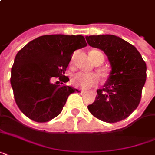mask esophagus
Segmentation results:
<instances>
[{
    "label": "esophagus",
    "mask_w": 155,
    "mask_h": 155,
    "mask_svg": "<svg viewBox=\"0 0 155 155\" xmlns=\"http://www.w3.org/2000/svg\"><path fill=\"white\" fill-rule=\"evenodd\" d=\"M80 92H81V93H84V92H85V90H80Z\"/></svg>",
    "instance_id": "esophagus-1"
}]
</instances>
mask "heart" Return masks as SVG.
<instances>
[{
	"label": "heart",
	"instance_id": "obj_1",
	"mask_svg": "<svg viewBox=\"0 0 155 155\" xmlns=\"http://www.w3.org/2000/svg\"><path fill=\"white\" fill-rule=\"evenodd\" d=\"M89 54L93 62L96 60L97 55H99V54L103 55L101 52L96 51V50L90 51ZM71 82L75 87L83 88V89H88L94 86H97L99 84L100 78L98 75L95 74V73L78 72L72 76Z\"/></svg>",
	"mask_w": 155,
	"mask_h": 155
}]
</instances>
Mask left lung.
Returning <instances> with one entry per match:
<instances>
[{
	"mask_svg": "<svg viewBox=\"0 0 155 155\" xmlns=\"http://www.w3.org/2000/svg\"><path fill=\"white\" fill-rule=\"evenodd\" d=\"M90 47L104 52L112 71L95 101L87 108L95 117L108 123L127 118L137 108L147 80V64L136 47L112 35L85 37Z\"/></svg>",
	"mask_w": 155,
	"mask_h": 155,
	"instance_id": "left-lung-1",
	"label": "left lung"
}]
</instances>
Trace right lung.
Listing matches in <instances>:
<instances>
[{
    "mask_svg": "<svg viewBox=\"0 0 155 155\" xmlns=\"http://www.w3.org/2000/svg\"><path fill=\"white\" fill-rule=\"evenodd\" d=\"M87 46L82 35H43L18 52L11 69L10 83L18 108L36 122H47L60 114L69 95L79 92L71 86L66 69L75 50ZM58 82V81H57Z\"/></svg>",
    "mask_w": 155,
    "mask_h": 155,
    "instance_id": "obj_1",
    "label": "right lung"
}]
</instances>
